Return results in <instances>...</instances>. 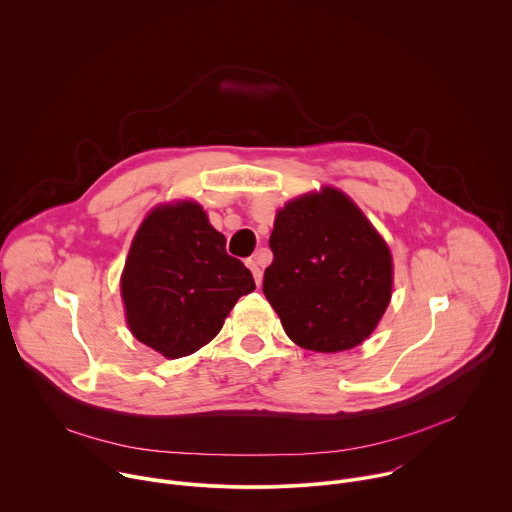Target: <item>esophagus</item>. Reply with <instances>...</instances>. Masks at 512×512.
Listing matches in <instances>:
<instances>
[{
	"label": "esophagus",
	"instance_id": "esophagus-1",
	"mask_svg": "<svg viewBox=\"0 0 512 512\" xmlns=\"http://www.w3.org/2000/svg\"><path fill=\"white\" fill-rule=\"evenodd\" d=\"M246 264H248V268L252 270L256 284L260 286V284H262V264H260V258H258V256H252Z\"/></svg>",
	"mask_w": 512,
	"mask_h": 512
}]
</instances>
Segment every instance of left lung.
<instances>
[{
    "mask_svg": "<svg viewBox=\"0 0 512 512\" xmlns=\"http://www.w3.org/2000/svg\"><path fill=\"white\" fill-rule=\"evenodd\" d=\"M264 296L288 338L314 352L362 344L384 316L394 286L386 240L334 186L292 198L276 212Z\"/></svg>",
    "mask_w": 512,
    "mask_h": 512,
    "instance_id": "left-lung-1",
    "label": "left lung"
}]
</instances>
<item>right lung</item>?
I'll return each instance as SVG.
<instances>
[{"instance_id":"right-lung-1","label":"right lung","mask_w":512,"mask_h":512,"mask_svg":"<svg viewBox=\"0 0 512 512\" xmlns=\"http://www.w3.org/2000/svg\"><path fill=\"white\" fill-rule=\"evenodd\" d=\"M254 290L252 272L228 256L224 234L196 200L152 208L120 276L130 332L170 360L206 346L240 296Z\"/></svg>"}]
</instances>
